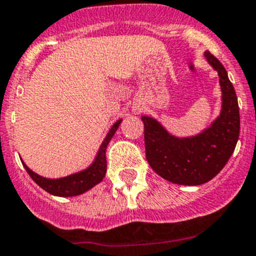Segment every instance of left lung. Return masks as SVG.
<instances>
[{
	"instance_id": "1",
	"label": "left lung",
	"mask_w": 256,
	"mask_h": 256,
	"mask_svg": "<svg viewBox=\"0 0 256 256\" xmlns=\"http://www.w3.org/2000/svg\"><path fill=\"white\" fill-rule=\"evenodd\" d=\"M205 58L218 72L223 94L220 116L208 130L195 137L178 138L155 119L142 116L148 164L160 177L177 184L198 186L212 180L234 154L240 136L238 102L227 70L209 51Z\"/></svg>"
}]
</instances>
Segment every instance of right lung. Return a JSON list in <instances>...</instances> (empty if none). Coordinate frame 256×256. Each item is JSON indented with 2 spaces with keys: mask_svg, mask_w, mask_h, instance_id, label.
Segmentation results:
<instances>
[{
  "mask_svg": "<svg viewBox=\"0 0 256 256\" xmlns=\"http://www.w3.org/2000/svg\"><path fill=\"white\" fill-rule=\"evenodd\" d=\"M122 123V119L116 122L114 126H112V130H108L106 138L104 140L102 144H101L98 154H97L96 159H94V164L87 168L86 170L79 172V173L72 174L64 178H58V180H48V178H44L36 174L34 172H32L30 169L26 166L24 162V168L28 172L30 178L37 183L40 188H44L51 195L61 196V198H69V196H76L80 195L83 192L88 191L94 186H96L97 183H100L104 180L106 173V148H108V142L112 138V136L116 132L118 126Z\"/></svg>",
  "mask_w": 256,
  "mask_h": 256,
  "instance_id": "obj_1",
  "label": "right lung"
}]
</instances>
